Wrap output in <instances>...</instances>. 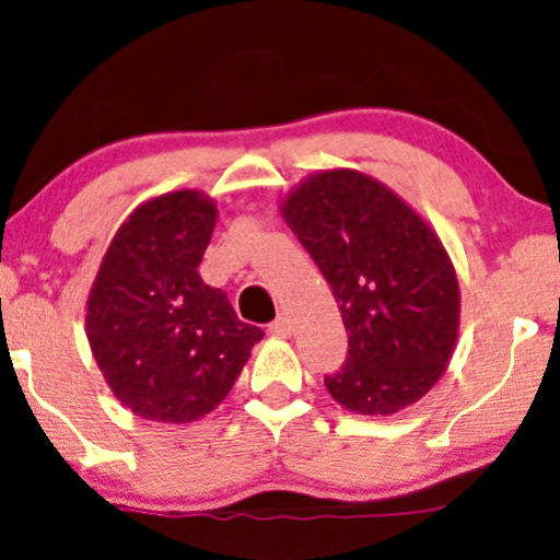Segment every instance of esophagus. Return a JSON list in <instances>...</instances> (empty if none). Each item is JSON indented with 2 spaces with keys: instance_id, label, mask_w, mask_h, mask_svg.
Instances as JSON below:
<instances>
[{
  "instance_id": "34e87169",
  "label": "esophagus",
  "mask_w": 560,
  "mask_h": 560,
  "mask_svg": "<svg viewBox=\"0 0 560 560\" xmlns=\"http://www.w3.org/2000/svg\"><path fill=\"white\" fill-rule=\"evenodd\" d=\"M268 332L276 335V338H289V335H292V325H289V319L281 315V317H276L271 325H268Z\"/></svg>"
}]
</instances>
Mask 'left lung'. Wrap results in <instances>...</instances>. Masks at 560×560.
<instances>
[{
    "label": "left lung",
    "instance_id": "8db88e82",
    "mask_svg": "<svg viewBox=\"0 0 560 560\" xmlns=\"http://www.w3.org/2000/svg\"><path fill=\"white\" fill-rule=\"evenodd\" d=\"M281 214L330 284L348 332L327 392L361 415L415 405L458 338V279L441 237L392 189L350 168L310 176Z\"/></svg>",
    "mask_w": 560,
    "mask_h": 560
}]
</instances>
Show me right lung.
Returning a JSON list of instances; mask_svg holds the SVG:
<instances>
[{
	"label": "right lung",
	"instance_id": "1",
	"mask_svg": "<svg viewBox=\"0 0 560 560\" xmlns=\"http://www.w3.org/2000/svg\"><path fill=\"white\" fill-rule=\"evenodd\" d=\"M218 207L182 189L140 205L104 253L86 304V338L109 389L155 422L212 412L264 338L237 319L199 264Z\"/></svg>",
	"mask_w": 560,
	"mask_h": 560
}]
</instances>
